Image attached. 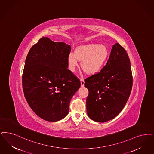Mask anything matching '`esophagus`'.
<instances>
[{
  "mask_svg": "<svg viewBox=\"0 0 154 154\" xmlns=\"http://www.w3.org/2000/svg\"><path fill=\"white\" fill-rule=\"evenodd\" d=\"M80 82H81V86H84V83H85V81H84V79H81L80 80Z\"/></svg>",
  "mask_w": 154,
  "mask_h": 154,
  "instance_id": "obj_1",
  "label": "esophagus"
}]
</instances>
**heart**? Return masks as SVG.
Returning <instances> with one entry per match:
<instances>
[{
	"instance_id": "obj_1",
	"label": "heart",
	"mask_w": 154,
	"mask_h": 154,
	"mask_svg": "<svg viewBox=\"0 0 154 154\" xmlns=\"http://www.w3.org/2000/svg\"><path fill=\"white\" fill-rule=\"evenodd\" d=\"M108 56V50L103 45L88 43L78 46L75 53L71 52L68 56L69 69L74 72L81 61V67L88 74L97 73L103 67Z\"/></svg>"
}]
</instances>
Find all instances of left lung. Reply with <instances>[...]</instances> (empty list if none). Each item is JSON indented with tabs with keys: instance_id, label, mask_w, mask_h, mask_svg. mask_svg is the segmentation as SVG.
Masks as SVG:
<instances>
[{
	"instance_id": "8db88e82",
	"label": "left lung",
	"mask_w": 154,
	"mask_h": 154,
	"mask_svg": "<svg viewBox=\"0 0 154 154\" xmlns=\"http://www.w3.org/2000/svg\"><path fill=\"white\" fill-rule=\"evenodd\" d=\"M84 80L89 91L88 116L100 123L115 118L126 104L132 88V70L126 50L119 43L115 44L104 66Z\"/></svg>"
}]
</instances>
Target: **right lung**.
Segmentation results:
<instances>
[{"label":"right lung","instance_id":"add662e5","mask_svg":"<svg viewBox=\"0 0 154 154\" xmlns=\"http://www.w3.org/2000/svg\"><path fill=\"white\" fill-rule=\"evenodd\" d=\"M69 45L41 38L29 50L22 74L26 101L39 117L57 122L68 114L80 79L68 69Z\"/></svg>","mask_w":154,"mask_h":154}]
</instances>
